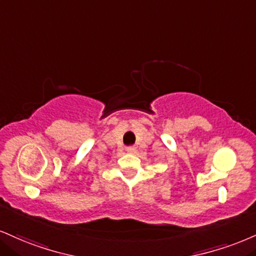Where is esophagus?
I'll list each match as a JSON object with an SVG mask.
<instances>
[{
	"label": "esophagus",
	"instance_id": "1",
	"mask_svg": "<svg viewBox=\"0 0 256 256\" xmlns=\"http://www.w3.org/2000/svg\"><path fill=\"white\" fill-rule=\"evenodd\" d=\"M126 152H128V154H134V152H136V148H134V146H128V148H126Z\"/></svg>",
	"mask_w": 256,
	"mask_h": 256
}]
</instances>
